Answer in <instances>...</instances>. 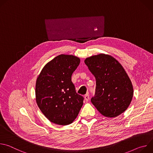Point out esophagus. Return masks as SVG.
<instances>
[{
  "mask_svg": "<svg viewBox=\"0 0 153 153\" xmlns=\"http://www.w3.org/2000/svg\"><path fill=\"white\" fill-rule=\"evenodd\" d=\"M84 98H85V100L87 102V101H88L89 100V99H90V96H89V94H85V96H84Z\"/></svg>",
  "mask_w": 153,
  "mask_h": 153,
  "instance_id": "34e87169",
  "label": "esophagus"
}]
</instances>
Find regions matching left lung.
I'll return each instance as SVG.
<instances>
[{"label": "left lung", "instance_id": "1", "mask_svg": "<svg viewBox=\"0 0 153 153\" xmlns=\"http://www.w3.org/2000/svg\"><path fill=\"white\" fill-rule=\"evenodd\" d=\"M85 63L96 80L94 96L91 101L107 117L123 113L133 96V87L121 64L111 56L100 54L86 58Z\"/></svg>", "mask_w": 153, "mask_h": 153}]
</instances>
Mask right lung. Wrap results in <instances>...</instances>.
I'll return each instance as SVG.
<instances>
[{
    "label": "right lung",
    "mask_w": 153,
    "mask_h": 153,
    "mask_svg": "<svg viewBox=\"0 0 153 153\" xmlns=\"http://www.w3.org/2000/svg\"><path fill=\"white\" fill-rule=\"evenodd\" d=\"M80 63L73 55L60 54L49 62L36 80V102L51 122L67 125L78 116L83 97L76 91L71 76Z\"/></svg>",
    "instance_id": "add662e5"
}]
</instances>
